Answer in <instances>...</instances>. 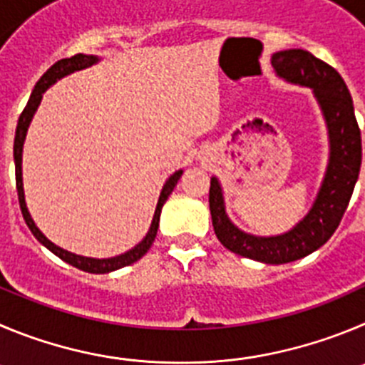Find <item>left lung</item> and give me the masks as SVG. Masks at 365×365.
Returning a JSON list of instances; mask_svg holds the SVG:
<instances>
[{
    "label": "left lung",
    "mask_w": 365,
    "mask_h": 365,
    "mask_svg": "<svg viewBox=\"0 0 365 365\" xmlns=\"http://www.w3.org/2000/svg\"><path fill=\"white\" fill-rule=\"evenodd\" d=\"M279 77L313 88L328 122L329 163L324 182L308 216L282 236L257 237L241 232L225 214L223 194L216 178L210 180L209 207L212 227L225 248L267 264L301 259L321 248L339 227L346 212L362 163V138L353 101L346 83L333 66L306 50H282L272 56Z\"/></svg>",
    "instance_id": "1"
}]
</instances>
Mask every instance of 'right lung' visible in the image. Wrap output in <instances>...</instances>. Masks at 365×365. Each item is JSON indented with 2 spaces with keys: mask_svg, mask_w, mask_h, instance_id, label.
Listing matches in <instances>:
<instances>
[{
  "mask_svg": "<svg viewBox=\"0 0 365 365\" xmlns=\"http://www.w3.org/2000/svg\"><path fill=\"white\" fill-rule=\"evenodd\" d=\"M97 57L95 56H84V53H77V56H71L66 57V59H61L57 61L53 66H50L46 70V73L37 81L36 88H34L32 95H30L29 102H26L25 110L21 111L19 115V120H18V128H16V136H14V163H16V189H18V200H19V207H21V214L25 217V223L29 225V229L32 230L34 236L37 237L39 243H43L44 247L48 248L50 252L61 257L63 261H66L68 264L71 267L79 268L83 272H90V274H108V272H113L118 270V268H124L128 264L135 263L145 254V252L151 248L153 241L156 237V230H158V221H160V212H162V207L165 203V200L169 198V194L173 192V189L176 187L178 183L180 176H182V171H176L171 178L167 180L165 185H163L162 192H160V198L158 203H156V210H155V216H153L151 221V227H149V232L140 243L136 245L135 248H131L129 252L125 254L117 255V257H110V259H93V257H83V255H77V254H71V252L63 250L59 248L57 245H53L52 241L46 240L43 236L39 229L36 227L34 220L30 217L29 209H26V203H25V192H23V178H21V155H23V142H25V136H26V129H29L30 120H32L34 113H36L37 106H39L41 98H43V93L46 91V88L52 86L57 79L64 77V75L71 73V71H77V70H83V68L91 66V64L97 63Z\"/></svg>",
  "mask_w": 365,
  "mask_h": 365,
  "instance_id": "1",
  "label": "right lung"
}]
</instances>
